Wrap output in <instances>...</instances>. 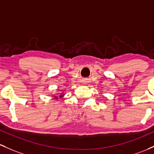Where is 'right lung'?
<instances>
[{"instance_id": "1", "label": "right lung", "mask_w": 154, "mask_h": 154, "mask_svg": "<svg viewBox=\"0 0 154 154\" xmlns=\"http://www.w3.org/2000/svg\"><path fill=\"white\" fill-rule=\"evenodd\" d=\"M63 96V95H60V97H62ZM55 99H57V97H55Z\"/></svg>"}]
</instances>
